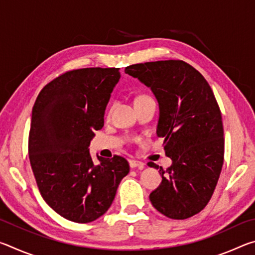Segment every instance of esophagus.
<instances>
[{"label":"esophagus","instance_id":"34e87169","mask_svg":"<svg viewBox=\"0 0 255 255\" xmlns=\"http://www.w3.org/2000/svg\"><path fill=\"white\" fill-rule=\"evenodd\" d=\"M129 166L131 167V169H139V170H143L145 164L143 162H139V161H135V159H130L129 161Z\"/></svg>","mask_w":255,"mask_h":255}]
</instances>
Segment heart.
Returning <instances> with one entry per match:
<instances>
[{
	"label": "heart",
	"instance_id": "1",
	"mask_svg": "<svg viewBox=\"0 0 255 255\" xmlns=\"http://www.w3.org/2000/svg\"><path fill=\"white\" fill-rule=\"evenodd\" d=\"M141 97H145V96H141ZM141 97H139V98H141Z\"/></svg>",
	"mask_w": 255,
	"mask_h": 255
}]
</instances>
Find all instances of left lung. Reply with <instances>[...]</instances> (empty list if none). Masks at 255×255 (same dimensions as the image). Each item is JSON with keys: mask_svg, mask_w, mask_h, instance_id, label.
<instances>
[{"mask_svg": "<svg viewBox=\"0 0 255 255\" xmlns=\"http://www.w3.org/2000/svg\"><path fill=\"white\" fill-rule=\"evenodd\" d=\"M152 90L158 102L156 133L172 164L149 195L155 209L185 219L205 208L224 163L222 114L213 90L196 68L182 60H158L125 68ZM158 169L156 164H152Z\"/></svg>", "mask_w": 255, "mask_h": 255, "instance_id": "8db88e82", "label": "left lung"}]
</instances>
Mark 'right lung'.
Instances as JSON below:
<instances>
[{"label":"right lung","mask_w":255,"mask_h":255,"mask_svg":"<svg viewBox=\"0 0 255 255\" xmlns=\"http://www.w3.org/2000/svg\"><path fill=\"white\" fill-rule=\"evenodd\" d=\"M119 68L90 67L65 73L41 90L32 108L29 158L41 197L75 223H90L110 208L129 173L122 156L97 157L89 146L105 124V111L119 82Z\"/></svg>","instance_id":"add662e5"}]
</instances>
